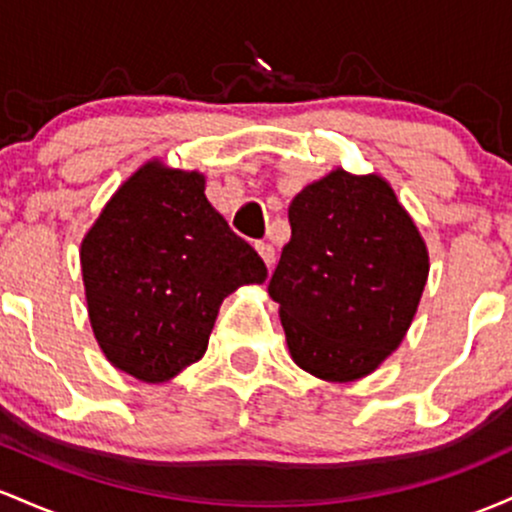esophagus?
I'll return each mask as SVG.
<instances>
[{
    "mask_svg": "<svg viewBox=\"0 0 512 512\" xmlns=\"http://www.w3.org/2000/svg\"><path fill=\"white\" fill-rule=\"evenodd\" d=\"M256 251H258V256H261L263 261H266V266L271 268L273 263H275V249H273V244H268V241H256Z\"/></svg>",
    "mask_w": 512,
    "mask_h": 512,
    "instance_id": "obj_1",
    "label": "esophagus"
}]
</instances>
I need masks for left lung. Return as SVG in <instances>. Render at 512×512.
<instances>
[{"label":"left lung","instance_id":"8db88e82","mask_svg":"<svg viewBox=\"0 0 512 512\" xmlns=\"http://www.w3.org/2000/svg\"><path fill=\"white\" fill-rule=\"evenodd\" d=\"M268 283L292 360L309 375H370L409 331L428 280L421 234L380 176L331 171L295 195Z\"/></svg>","mask_w":512,"mask_h":512}]
</instances>
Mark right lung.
<instances>
[{"label":"right lung","instance_id":"right-lung-1","mask_svg":"<svg viewBox=\"0 0 512 512\" xmlns=\"http://www.w3.org/2000/svg\"><path fill=\"white\" fill-rule=\"evenodd\" d=\"M91 329L106 358L142 382L203 358L220 304L268 278L229 229L195 171L157 162L130 176L82 241Z\"/></svg>","mask_w":512,"mask_h":512}]
</instances>
